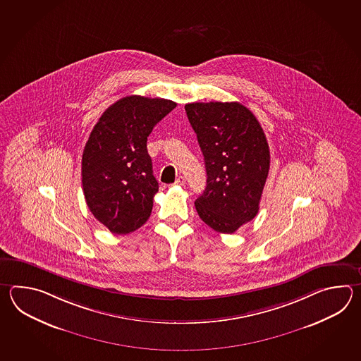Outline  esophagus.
Instances as JSON below:
<instances>
[{
    "mask_svg": "<svg viewBox=\"0 0 361 361\" xmlns=\"http://www.w3.org/2000/svg\"><path fill=\"white\" fill-rule=\"evenodd\" d=\"M184 183H185V178L182 177H178L177 180H176V184H178V185H184Z\"/></svg>",
    "mask_w": 361,
    "mask_h": 361,
    "instance_id": "obj_1",
    "label": "esophagus"
}]
</instances>
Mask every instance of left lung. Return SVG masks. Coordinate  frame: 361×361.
Segmentation results:
<instances>
[{
  "instance_id": "left-lung-1",
  "label": "left lung",
  "mask_w": 361,
  "mask_h": 361,
  "mask_svg": "<svg viewBox=\"0 0 361 361\" xmlns=\"http://www.w3.org/2000/svg\"><path fill=\"white\" fill-rule=\"evenodd\" d=\"M184 108L207 176L195 207L210 228L233 233L259 210L269 177L267 139L255 116L238 102H196Z\"/></svg>"
}]
</instances>
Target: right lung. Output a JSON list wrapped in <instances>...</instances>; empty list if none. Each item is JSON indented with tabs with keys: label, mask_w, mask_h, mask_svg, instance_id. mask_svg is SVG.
Segmentation results:
<instances>
[{
	"label": "right lung",
	"mask_w": 361,
	"mask_h": 361,
	"mask_svg": "<svg viewBox=\"0 0 361 361\" xmlns=\"http://www.w3.org/2000/svg\"><path fill=\"white\" fill-rule=\"evenodd\" d=\"M177 107L173 100L130 95L100 116L82 154V190L92 215L116 235L138 230L149 218L159 182L147 138Z\"/></svg>",
	"instance_id": "right-lung-1"
}]
</instances>
